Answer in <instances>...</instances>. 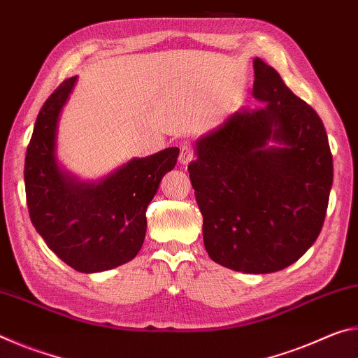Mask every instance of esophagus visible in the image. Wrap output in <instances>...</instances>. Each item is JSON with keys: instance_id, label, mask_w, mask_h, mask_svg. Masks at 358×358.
Wrapping results in <instances>:
<instances>
[{"instance_id": "1", "label": "esophagus", "mask_w": 358, "mask_h": 358, "mask_svg": "<svg viewBox=\"0 0 358 358\" xmlns=\"http://www.w3.org/2000/svg\"><path fill=\"white\" fill-rule=\"evenodd\" d=\"M192 157H194V150H192V147L191 145H187V143H185L183 147L180 148V162L183 166H186V164H189V162L192 161Z\"/></svg>"}]
</instances>
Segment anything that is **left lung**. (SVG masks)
I'll return each mask as SVG.
<instances>
[{
  "mask_svg": "<svg viewBox=\"0 0 358 358\" xmlns=\"http://www.w3.org/2000/svg\"><path fill=\"white\" fill-rule=\"evenodd\" d=\"M252 96L196 142L187 166L203 216V245L216 264L273 273L310 250L324 226L333 157L322 120L280 74L254 58Z\"/></svg>",
  "mask_w": 358,
  "mask_h": 358,
  "instance_id": "obj_1",
  "label": "left lung"
}]
</instances>
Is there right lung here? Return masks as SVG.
I'll list each match as a JSON object with an SVG mask.
<instances>
[{
	"label": "right lung",
	"instance_id": "add662e5",
	"mask_svg": "<svg viewBox=\"0 0 358 358\" xmlns=\"http://www.w3.org/2000/svg\"><path fill=\"white\" fill-rule=\"evenodd\" d=\"M77 76L66 78L36 118L25 157L29 217L47 246L72 268L98 273L137 256L147 232L148 203L180 150L134 157L106 178L85 183L58 166L57 129Z\"/></svg>",
	"mask_w": 358,
	"mask_h": 358
}]
</instances>
